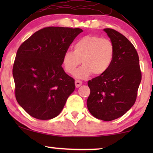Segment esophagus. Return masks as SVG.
Returning a JSON list of instances; mask_svg holds the SVG:
<instances>
[{"mask_svg": "<svg viewBox=\"0 0 153 153\" xmlns=\"http://www.w3.org/2000/svg\"><path fill=\"white\" fill-rule=\"evenodd\" d=\"M82 84V81H79V80H75V85H76V88H79L80 85H81Z\"/></svg>", "mask_w": 153, "mask_h": 153, "instance_id": "esophagus-1", "label": "esophagus"}]
</instances>
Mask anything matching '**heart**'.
<instances>
[{"label": "heart", "mask_w": 153, "mask_h": 153, "mask_svg": "<svg viewBox=\"0 0 153 153\" xmlns=\"http://www.w3.org/2000/svg\"><path fill=\"white\" fill-rule=\"evenodd\" d=\"M115 47L110 39L97 35H85L75 42L73 51H66L62 63L65 71L73 74L81 62L83 64L74 73L78 78L84 79L92 73L95 76L104 74L111 65Z\"/></svg>", "instance_id": "1"}]
</instances>
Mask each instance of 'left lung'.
Segmentation results:
<instances>
[{"mask_svg":"<svg viewBox=\"0 0 153 153\" xmlns=\"http://www.w3.org/2000/svg\"><path fill=\"white\" fill-rule=\"evenodd\" d=\"M104 30L114 45V58L106 72L88 82L91 93L87 106L95 118L111 121L123 116L134 104L141 72L139 55L128 39L114 29Z\"/></svg>","mask_w":153,"mask_h":153,"instance_id":"1","label":"left lung"}]
</instances>
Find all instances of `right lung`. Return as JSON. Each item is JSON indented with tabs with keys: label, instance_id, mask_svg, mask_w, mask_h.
<instances>
[{
	"label": "right lung",
	"instance_id": "add662e5",
	"mask_svg": "<svg viewBox=\"0 0 153 153\" xmlns=\"http://www.w3.org/2000/svg\"><path fill=\"white\" fill-rule=\"evenodd\" d=\"M81 28L50 26L23 42L12 69L15 97L33 118L49 120L60 114L75 89L74 79L62 68L64 53Z\"/></svg>",
	"mask_w": 153,
	"mask_h": 153
}]
</instances>
